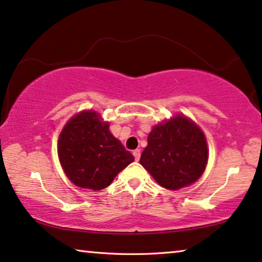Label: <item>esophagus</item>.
<instances>
[{"instance_id":"34e87169","label":"esophagus","mask_w":262,"mask_h":262,"mask_svg":"<svg viewBox=\"0 0 262 262\" xmlns=\"http://www.w3.org/2000/svg\"><path fill=\"white\" fill-rule=\"evenodd\" d=\"M132 155H134L136 160H139V158H140V150H138V148H137V150L132 151Z\"/></svg>"}]
</instances>
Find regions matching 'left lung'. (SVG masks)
Here are the masks:
<instances>
[{"label":"left lung","mask_w":262,"mask_h":262,"mask_svg":"<svg viewBox=\"0 0 262 262\" xmlns=\"http://www.w3.org/2000/svg\"><path fill=\"white\" fill-rule=\"evenodd\" d=\"M207 154L203 131L190 119L177 116L152 128L139 162L160 186L179 190L200 178Z\"/></svg>","instance_id":"left-lung-1"}]
</instances>
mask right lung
<instances>
[{
  "mask_svg": "<svg viewBox=\"0 0 262 262\" xmlns=\"http://www.w3.org/2000/svg\"><path fill=\"white\" fill-rule=\"evenodd\" d=\"M58 158L76 186L94 191L107 187L135 160L95 111L80 112L67 123L59 135Z\"/></svg>",
  "mask_w": 262,
  "mask_h": 262,
  "instance_id": "obj_1",
  "label": "right lung"
}]
</instances>
